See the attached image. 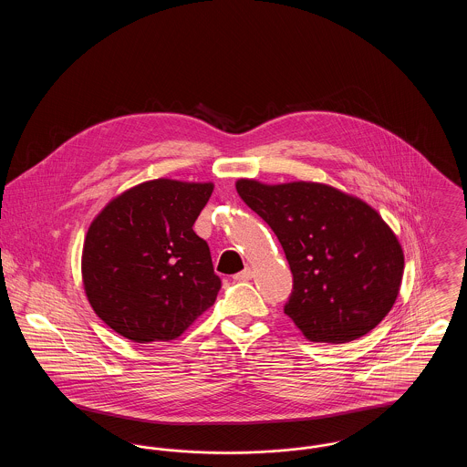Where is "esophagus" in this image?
<instances>
[{
	"label": "esophagus",
	"mask_w": 467,
	"mask_h": 467,
	"mask_svg": "<svg viewBox=\"0 0 467 467\" xmlns=\"http://www.w3.org/2000/svg\"><path fill=\"white\" fill-rule=\"evenodd\" d=\"M252 276H254V269H252V267H244L242 273L234 275V280H236V282H246V280H250Z\"/></svg>",
	"instance_id": "obj_1"
}]
</instances>
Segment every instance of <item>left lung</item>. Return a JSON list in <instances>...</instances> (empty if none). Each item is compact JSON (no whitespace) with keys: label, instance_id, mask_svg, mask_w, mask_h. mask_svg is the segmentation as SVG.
I'll return each instance as SVG.
<instances>
[{"label":"left lung","instance_id":"1","mask_svg":"<svg viewBox=\"0 0 467 467\" xmlns=\"http://www.w3.org/2000/svg\"><path fill=\"white\" fill-rule=\"evenodd\" d=\"M240 198L273 229L294 290L285 305L313 343H348L369 333L400 296L404 254L373 206L327 183L236 182Z\"/></svg>","mask_w":467,"mask_h":467}]
</instances>
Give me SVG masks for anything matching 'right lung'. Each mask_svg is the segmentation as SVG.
<instances>
[{"instance_id":"right-lung-1","label":"right lung","mask_w":467,"mask_h":467,"mask_svg":"<svg viewBox=\"0 0 467 467\" xmlns=\"http://www.w3.org/2000/svg\"><path fill=\"white\" fill-rule=\"evenodd\" d=\"M212 182L157 178L113 200L90 223L82 282L94 313L134 343L171 341L213 306L221 290L192 225Z\"/></svg>"}]
</instances>
